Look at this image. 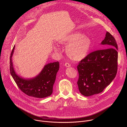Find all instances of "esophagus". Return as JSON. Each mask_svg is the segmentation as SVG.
I'll return each mask as SVG.
<instances>
[{
    "label": "esophagus",
    "instance_id": "obj_1",
    "mask_svg": "<svg viewBox=\"0 0 127 127\" xmlns=\"http://www.w3.org/2000/svg\"><path fill=\"white\" fill-rule=\"evenodd\" d=\"M65 66L66 67H70L71 65L69 63H65Z\"/></svg>",
    "mask_w": 127,
    "mask_h": 127
}]
</instances>
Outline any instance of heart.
<instances>
[{
	"label": "heart",
	"instance_id": "1",
	"mask_svg": "<svg viewBox=\"0 0 127 127\" xmlns=\"http://www.w3.org/2000/svg\"><path fill=\"white\" fill-rule=\"evenodd\" d=\"M60 43L68 45L66 52L72 59L78 61L84 58L87 55L91 46L90 39L80 32H72L64 36L60 41ZM58 50L57 47L54 48Z\"/></svg>",
	"mask_w": 127,
	"mask_h": 127
}]
</instances>
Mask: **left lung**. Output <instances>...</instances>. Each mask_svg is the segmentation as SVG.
<instances>
[{
	"label": "left lung",
	"instance_id": "obj_1",
	"mask_svg": "<svg viewBox=\"0 0 127 127\" xmlns=\"http://www.w3.org/2000/svg\"><path fill=\"white\" fill-rule=\"evenodd\" d=\"M101 44L103 49L89 53L79 63L77 81L80 93L85 96L101 93L114 80L118 70V45L107 32Z\"/></svg>",
	"mask_w": 127,
	"mask_h": 127
}]
</instances>
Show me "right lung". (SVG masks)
I'll return each instance as SVG.
<instances>
[{
	"label": "right lung",
	"instance_id": "add662e5",
	"mask_svg": "<svg viewBox=\"0 0 127 127\" xmlns=\"http://www.w3.org/2000/svg\"><path fill=\"white\" fill-rule=\"evenodd\" d=\"M14 46L10 56V72L14 81L21 91L28 96L36 98H44L51 95L53 93L57 72L59 69L58 61L50 63L45 66L41 73L35 77L30 79H23L18 76L14 70L12 56Z\"/></svg>",
	"mask_w": 127,
	"mask_h": 127
}]
</instances>
